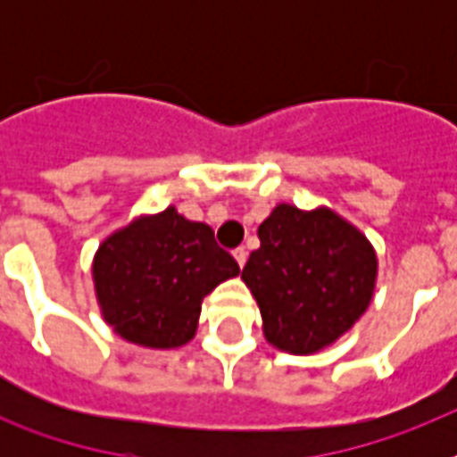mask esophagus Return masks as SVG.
I'll return each mask as SVG.
<instances>
[{
  "instance_id": "esophagus-1",
  "label": "esophagus",
  "mask_w": 457,
  "mask_h": 457,
  "mask_svg": "<svg viewBox=\"0 0 457 457\" xmlns=\"http://www.w3.org/2000/svg\"><path fill=\"white\" fill-rule=\"evenodd\" d=\"M246 258H249V251L244 249V246L235 249V261H237V263H239V268H244V263H246Z\"/></svg>"
}]
</instances>
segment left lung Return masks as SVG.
<instances>
[{
    "label": "left lung",
    "instance_id": "obj_1",
    "mask_svg": "<svg viewBox=\"0 0 457 457\" xmlns=\"http://www.w3.org/2000/svg\"><path fill=\"white\" fill-rule=\"evenodd\" d=\"M261 249L242 270L263 318L265 341L292 355L332 346L368 311L377 251L353 222L327 206L278 204L258 228Z\"/></svg>",
    "mask_w": 457,
    "mask_h": 457
}]
</instances>
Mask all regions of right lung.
<instances>
[{"mask_svg":"<svg viewBox=\"0 0 457 457\" xmlns=\"http://www.w3.org/2000/svg\"><path fill=\"white\" fill-rule=\"evenodd\" d=\"M239 265L206 222L178 208L145 213L113 229L92 258V282L106 325L135 346L170 351L194 339L201 303Z\"/></svg>","mask_w":457,"mask_h":457,"instance_id":"right-lung-1","label":"right lung"}]
</instances>
